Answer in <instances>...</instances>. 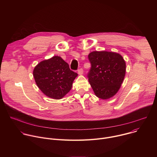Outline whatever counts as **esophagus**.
Listing matches in <instances>:
<instances>
[{
  "label": "esophagus",
  "mask_w": 157,
  "mask_h": 157,
  "mask_svg": "<svg viewBox=\"0 0 157 157\" xmlns=\"http://www.w3.org/2000/svg\"><path fill=\"white\" fill-rule=\"evenodd\" d=\"M78 74H79V75H82V74H83V70H82V68H80V69H79V70H78Z\"/></svg>",
  "instance_id": "esophagus-1"
}]
</instances>
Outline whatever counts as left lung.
Here are the masks:
<instances>
[{"mask_svg": "<svg viewBox=\"0 0 157 157\" xmlns=\"http://www.w3.org/2000/svg\"><path fill=\"white\" fill-rule=\"evenodd\" d=\"M91 68L87 77L95 95L103 100L113 97L123 82L126 64L123 57L113 52L94 51L88 55Z\"/></svg>", "mask_w": 157, "mask_h": 157, "instance_id": "obj_1", "label": "left lung"}]
</instances>
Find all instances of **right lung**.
Returning <instances> with one entry per match:
<instances>
[{
    "label": "right lung",
    "mask_w": 157,
    "mask_h": 157,
    "mask_svg": "<svg viewBox=\"0 0 157 157\" xmlns=\"http://www.w3.org/2000/svg\"><path fill=\"white\" fill-rule=\"evenodd\" d=\"M35 82L41 91L48 98L62 99L71 89L78 74L60 56L40 62L33 71Z\"/></svg>",
    "instance_id": "add662e5"
}]
</instances>
